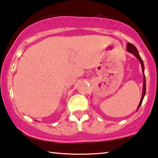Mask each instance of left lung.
I'll return each mask as SVG.
<instances>
[{"label":"left lung","mask_w":158,"mask_h":158,"mask_svg":"<svg viewBox=\"0 0 158 158\" xmlns=\"http://www.w3.org/2000/svg\"><path fill=\"white\" fill-rule=\"evenodd\" d=\"M127 50L128 52H131V53H133L134 56H136V58H138L139 60L140 64H141V66H142V73H143V89H142V98H141V100H140V102L138 106V108H137V110L139 108V107L141 105H142V102L143 101V99L144 98V95H145V93H146V79H145V76H144V63H143V60L142 58H141L139 54V52L137 49H136V48L134 46L133 44L131 43H127Z\"/></svg>","instance_id":"8db88e82"}]
</instances>
